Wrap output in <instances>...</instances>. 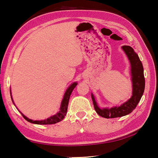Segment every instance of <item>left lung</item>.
<instances>
[{"mask_svg": "<svg viewBox=\"0 0 158 158\" xmlns=\"http://www.w3.org/2000/svg\"><path fill=\"white\" fill-rule=\"evenodd\" d=\"M123 51L125 52L130 63L131 80L132 83V95L126 102L118 106H113L111 108H100L97 104L95 97L92 93V99L96 112L100 116L105 118H115L128 115L132 112L137 105L145 90V77L142 62L139 59L138 54L134 51L132 48L128 45L122 47Z\"/></svg>", "mask_w": 158, "mask_h": 158, "instance_id": "obj_1", "label": "left lung"}]
</instances>
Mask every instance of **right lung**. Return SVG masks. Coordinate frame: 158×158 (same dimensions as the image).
Returning a JSON list of instances; mask_svg holds the SVG:
<instances>
[{"mask_svg": "<svg viewBox=\"0 0 158 158\" xmlns=\"http://www.w3.org/2000/svg\"><path fill=\"white\" fill-rule=\"evenodd\" d=\"M77 85V82H74L72 83L71 85H69V88H67V89L66 90L64 95L63 99H62V102H61V105H60V110L56 114V115L49 117L48 119H45L44 120H32V119L28 118L27 117H26L21 112L20 113H21L23 118H24L26 121H28V122L32 123L39 124V125H48V124H53V123H58L64 118V117L66 115L67 109H68V105H69V101L70 94H71L73 90L74 89V88H75ZM10 94H11V98L12 100V102L13 104H14V102H13V100L12 96H11V91H10ZM14 105H15V104H14Z\"/></svg>", "mask_w": 158, "mask_h": 158, "instance_id": "1", "label": "right lung"}]
</instances>
